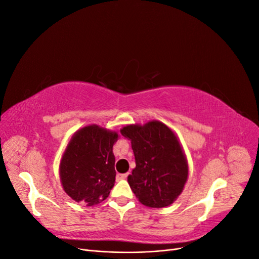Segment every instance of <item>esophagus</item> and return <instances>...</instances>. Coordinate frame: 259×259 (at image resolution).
<instances>
[{"label": "esophagus", "instance_id": "obj_1", "mask_svg": "<svg viewBox=\"0 0 259 259\" xmlns=\"http://www.w3.org/2000/svg\"><path fill=\"white\" fill-rule=\"evenodd\" d=\"M128 176V174H117L116 175V179L121 180V179H126Z\"/></svg>", "mask_w": 259, "mask_h": 259}]
</instances>
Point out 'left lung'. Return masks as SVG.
I'll list each match as a JSON object with an SVG mask.
<instances>
[{"instance_id": "left-lung-1", "label": "left lung", "mask_w": 259, "mask_h": 259, "mask_svg": "<svg viewBox=\"0 0 259 259\" xmlns=\"http://www.w3.org/2000/svg\"><path fill=\"white\" fill-rule=\"evenodd\" d=\"M121 134L131 140L136 167L127 177L139 202L149 207H165L182 193L188 178V164L174 132L152 121L127 125Z\"/></svg>"}]
</instances>
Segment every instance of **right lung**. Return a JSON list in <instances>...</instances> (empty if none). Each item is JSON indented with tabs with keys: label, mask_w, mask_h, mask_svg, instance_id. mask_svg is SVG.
<instances>
[{
	"label": "right lung",
	"mask_w": 259,
	"mask_h": 259,
	"mask_svg": "<svg viewBox=\"0 0 259 259\" xmlns=\"http://www.w3.org/2000/svg\"><path fill=\"white\" fill-rule=\"evenodd\" d=\"M116 140V133L97 125L72 136L60 163V180L70 198L89 206L108 198L115 183L112 148Z\"/></svg>",
	"instance_id": "obj_1"
}]
</instances>
